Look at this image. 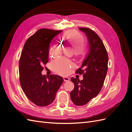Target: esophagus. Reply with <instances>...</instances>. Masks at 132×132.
Segmentation results:
<instances>
[{
	"label": "esophagus",
	"instance_id": "1",
	"mask_svg": "<svg viewBox=\"0 0 132 132\" xmlns=\"http://www.w3.org/2000/svg\"><path fill=\"white\" fill-rule=\"evenodd\" d=\"M63 80H64V81H69L70 79L68 77H63Z\"/></svg>",
	"mask_w": 132,
	"mask_h": 132
}]
</instances>
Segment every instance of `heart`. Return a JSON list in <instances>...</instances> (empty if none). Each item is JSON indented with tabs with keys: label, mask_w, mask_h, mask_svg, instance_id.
<instances>
[{
	"label": "heart",
	"mask_w": 132,
	"mask_h": 132,
	"mask_svg": "<svg viewBox=\"0 0 132 132\" xmlns=\"http://www.w3.org/2000/svg\"><path fill=\"white\" fill-rule=\"evenodd\" d=\"M66 39L70 45H72L77 52L81 51L85 46L84 38L80 33L77 31L70 32L67 34ZM62 51V46L60 43H57L50 48L48 55L50 58L60 53ZM72 62L67 59L61 58L53 61L52 67L53 69L59 74L66 75L69 73Z\"/></svg>",
	"instance_id": "1"
}]
</instances>
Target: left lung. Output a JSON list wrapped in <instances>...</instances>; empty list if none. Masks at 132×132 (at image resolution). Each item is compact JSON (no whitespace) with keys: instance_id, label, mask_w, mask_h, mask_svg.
<instances>
[{"instance_id":"left-lung-1","label":"left lung","mask_w":132,"mask_h":132,"mask_svg":"<svg viewBox=\"0 0 132 132\" xmlns=\"http://www.w3.org/2000/svg\"><path fill=\"white\" fill-rule=\"evenodd\" d=\"M79 29L86 34L89 43V53L76 73L83 74V80L71 78L74 89L70 93L75 105L82 106L96 97L101 91L108 69L109 57L101 39L87 27Z\"/></svg>"}]
</instances>
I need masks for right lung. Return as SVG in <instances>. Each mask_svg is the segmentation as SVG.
Segmentation results:
<instances>
[{
    "label": "right lung",
    "instance_id": "add662e5",
    "mask_svg": "<svg viewBox=\"0 0 132 132\" xmlns=\"http://www.w3.org/2000/svg\"><path fill=\"white\" fill-rule=\"evenodd\" d=\"M62 30L41 29L28 38L19 60V80L27 97L36 105L52 103L63 81L56 75H42L43 65L48 62L50 43Z\"/></svg>",
    "mask_w": 132,
    "mask_h": 132
}]
</instances>
